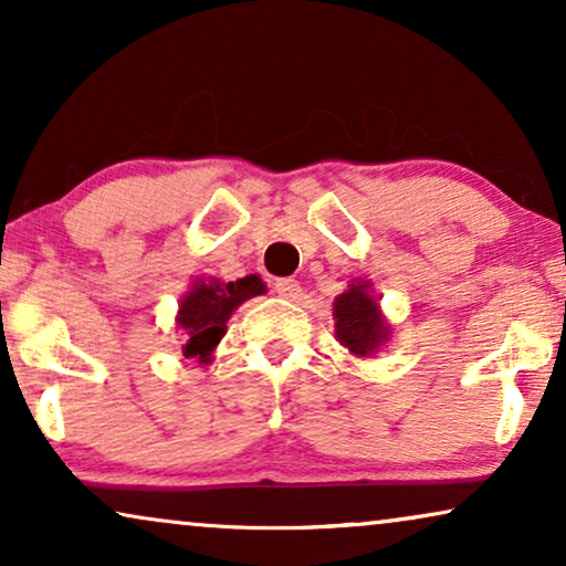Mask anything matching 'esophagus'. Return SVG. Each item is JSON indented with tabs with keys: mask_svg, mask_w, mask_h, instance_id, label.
Here are the masks:
<instances>
[{
	"mask_svg": "<svg viewBox=\"0 0 566 566\" xmlns=\"http://www.w3.org/2000/svg\"><path fill=\"white\" fill-rule=\"evenodd\" d=\"M275 293L281 298L296 301L301 296V285H298V281H293V277H277V281H275Z\"/></svg>",
	"mask_w": 566,
	"mask_h": 566,
	"instance_id": "1",
	"label": "esophagus"
}]
</instances>
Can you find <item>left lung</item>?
I'll list each match as a JSON object with an SVG mask.
<instances>
[{
	"instance_id": "left-lung-1",
	"label": "left lung",
	"mask_w": 566,
	"mask_h": 566,
	"mask_svg": "<svg viewBox=\"0 0 566 566\" xmlns=\"http://www.w3.org/2000/svg\"><path fill=\"white\" fill-rule=\"evenodd\" d=\"M332 319L337 343L355 358H376L391 337V324L374 296V283L363 277H353L347 291L335 298Z\"/></svg>"
}]
</instances>
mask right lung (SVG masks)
Segmentation results:
<instances>
[{
	"mask_svg": "<svg viewBox=\"0 0 566 566\" xmlns=\"http://www.w3.org/2000/svg\"><path fill=\"white\" fill-rule=\"evenodd\" d=\"M265 293V283L260 275H247L239 281L223 283L221 277H196L185 291L177 306L175 324L182 332V355L196 358L200 366L213 360L216 347L227 335L229 316L244 301Z\"/></svg>",
	"mask_w": 566,
	"mask_h": 566,
	"instance_id": "1",
	"label": "right lung"
}]
</instances>
